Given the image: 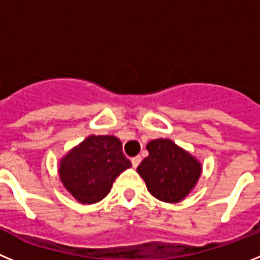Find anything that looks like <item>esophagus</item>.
Returning a JSON list of instances; mask_svg holds the SVG:
<instances>
[{"label": "esophagus", "mask_w": 260, "mask_h": 260, "mask_svg": "<svg viewBox=\"0 0 260 260\" xmlns=\"http://www.w3.org/2000/svg\"><path fill=\"white\" fill-rule=\"evenodd\" d=\"M141 160H142L141 156H135V157H133V158H132V164H133V167L137 168L138 165H139V162H141Z\"/></svg>", "instance_id": "esophagus-1"}]
</instances>
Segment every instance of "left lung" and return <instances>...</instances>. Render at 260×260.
<instances>
[{
	"mask_svg": "<svg viewBox=\"0 0 260 260\" xmlns=\"http://www.w3.org/2000/svg\"><path fill=\"white\" fill-rule=\"evenodd\" d=\"M150 155L137 168L147 189L158 201L181 202L194 189L202 164L171 139H155L147 144Z\"/></svg>",
	"mask_w": 260,
	"mask_h": 260,
	"instance_id": "left-lung-1",
	"label": "left lung"
}]
</instances>
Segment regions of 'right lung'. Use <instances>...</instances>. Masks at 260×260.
<instances>
[{
    "label": "right lung",
    "instance_id": "1",
    "mask_svg": "<svg viewBox=\"0 0 260 260\" xmlns=\"http://www.w3.org/2000/svg\"><path fill=\"white\" fill-rule=\"evenodd\" d=\"M132 167L122 143L113 135H89L59 161L61 182L79 203L104 199L114 180Z\"/></svg>",
    "mask_w": 260,
    "mask_h": 260
}]
</instances>
